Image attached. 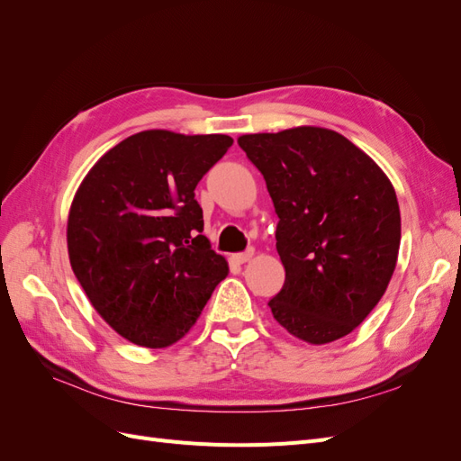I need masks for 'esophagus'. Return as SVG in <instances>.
Segmentation results:
<instances>
[{"label": "esophagus", "instance_id": "1", "mask_svg": "<svg viewBox=\"0 0 461 461\" xmlns=\"http://www.w3.org/2000/svg\"><path fill=\"white\" fill-rule=\"evenodd\" d=\"M252 258H254V249L249 248V249H246V252H242V254H234L230 259L234 263H246V261H249Z\"/></svg>", "mask_w": 461, "mask_h": 461}]
</instances>
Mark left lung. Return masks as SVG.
<instances>
[{"label":"left lung","mask_w":461,"mask_h":461,"mask_svg":"<svg viewBox=\"0 0 461 461\" xmlns=\"http://www.w3.org/2000/svg\"><path fill=\"white\" fill-rule=\"evenodd\" d=\"M239 146L278 215L286 278L269 300L273 317L310 344L346 337L379 303L396 267L394 186L367 153L329 129L244 134Z\"/></svg>","instance_id":"1"}]
</instances>
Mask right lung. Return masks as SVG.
<instances>
[{
  "mask_svg": "<svg viewBox=\"0 0 461 461\" xmlns=\"http://www.w3.org/2000/svg\"><path fill=\"white\" fill-rule=\"evenodd\" d=\"M230 146L227 134L144 131L111 148L78 186L68 259L94 310L122 339L175 344L227 276V259L202 234L194 190Z\"/></svg>",
  "mask_w": 461,
  "mask_h": 461,
  "instance_id": "obj_1",
  "label": "right lung"
}]
</instances>
